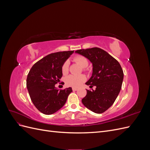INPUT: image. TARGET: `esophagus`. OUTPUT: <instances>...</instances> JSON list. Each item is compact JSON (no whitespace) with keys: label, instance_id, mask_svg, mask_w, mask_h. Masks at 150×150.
<instances>
[{"label":"esophagus","instance_id":"34e87169","mask_svg":"<svg viewBox=\"0 0 150 150\" xmlns=\"http://www.w3.org/2000/svg\"><path fill=\"white\" fill-rule=\"evenodd\" d=\"M78 88H72V91H77L78 90Z\"/></svg>","mask_w":150,"mask_h":150}]
</instances>
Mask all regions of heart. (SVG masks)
<instances>
[{
    "label": "heart",
    "mask_w": 150,
    "mask_h": 150,
    "mask_svg": "<svg viewBox=\"0 0 150 150\" xmlns=\"http://www.w3.org/2000/svg\"><path fill=\"white\" fill-rule=\"evenodd\" d=\"M74 61L78 63L81 67H86L88 65V61L85 57L82 56H77L74 58ZM68 62L66 61L62 66V72L63 74H66L68 72ZM84 75H69L66 77L65 83L67 86L73 88H78L86 81Z\"/></svg>",
    "instance_id": "heart-1"
}]
</instances>
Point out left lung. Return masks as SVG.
<instances>
[{"label": "left lung", "instance_id": "left-lung-1", "mask_svg": "<svg viewBox=\"0 0 150 150\" xmlns=\"http://www.w3.org/2000/svg\"><path fill=\"white\" fill-rule=\"evenodd\" d=\"M86 57L93 64V73L86 83L90 88L82 103L91 111L101 114L115 101L121 89L124 74L120 63L110 54L98 47L80 49L75 52Z\"/></svg>", "mask_w": 150, "mask_h": 150}]
</instances>
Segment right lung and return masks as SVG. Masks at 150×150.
<instances>
[{
  "label": "right lung",
  "mask_w": 150,
  "mask_h": 150,
  "mask_svg": "<svg viewBox=\"0 0 150 150\" xmlns=\"http://www.w3.org/2000/svg\"><path fill=\"white\" fill-rule=\"evenodd\" d=\"M74 51L50 54L33 65L26 86L32 102L44 115H52L64 105L71 88L59 90L56 84L62 76V66Z\"/></svg>",
  "instance_id": "add662e5"
}]
</instances>
